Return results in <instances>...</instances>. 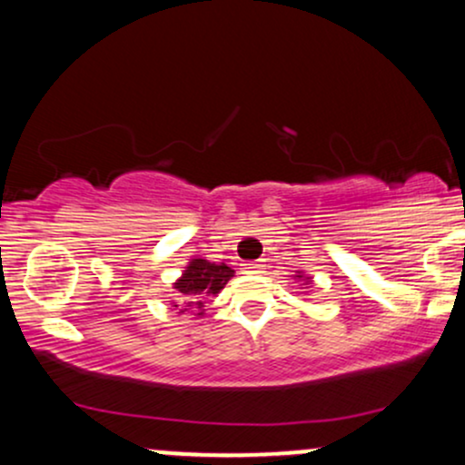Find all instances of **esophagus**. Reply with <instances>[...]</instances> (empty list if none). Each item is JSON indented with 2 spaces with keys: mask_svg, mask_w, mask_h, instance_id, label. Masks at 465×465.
<instances>
[{
  "mask_svg": "<svg viewBox=\"0 0 465 465\" xmlns=\"http://www.w3.org/2000/svg\"><path fill=\"white\" fill-rule=\"evenodd\" d=\"M264 260H253V262H244L242 269L244 273H262L264 271Z\"/></svg>",
  "mask_w": 465,
  "mask_h": 465,
  "instance_id": "obj_1",
  "label": "esophagus"
}]
</instances>
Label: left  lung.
<instances>
[{
    "instance_id": "8db88e82",
    "label": "left lung",
    "mask_w": 465,
    "mask_h": 465,
    "mask_svg": "<svg viewBox=\"0 0 465 465\" xmlns=\"http://www.w3.org/2000/svg\"><path fill=\"white\" fill-rule=\"evenodd\" d=\"M297 277H303V275H302V273H300V275H297ZM306 280H311V277H306Z\"/></svg>"
}]
</instances>
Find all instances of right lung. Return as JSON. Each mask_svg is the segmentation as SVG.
Here are the masks:
<instances>
[{
	"label": "right lung",
	"mask_w": 465,
	"mask_h": 465,
	"mask_svg": "<svg viewBox=\"0 0 465 465\" xmlns=\"http://www.w3.org/2000/svg\"><path fill=\"white\" fill-rule=\"evenodd\" d=\"M232 277V266L223 262L214 264L203 258L190 260L183 275L173 286L179 292L177 297L185 302V306L179 312H188L190 308H194L196 314H203V303H205L207 297H216Z\"/></svg>",
	"instance_id": "right-lung-1"
}]
</instances>
